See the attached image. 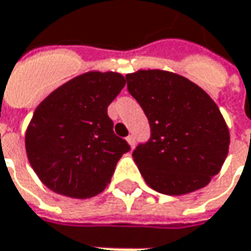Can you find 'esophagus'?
<instances>
[{
	"instance_id": "1",
	"label": "esophagus",
	"mask_w": 251,
	"mask_h": 251,
	"mask_svg": "<svg viewBox=\"0 0 251 251\" xmlns=\"http://www.w3.org/2000/svg\"><path fill=\"white\" fill-rule=\"evenodd\" d=\"M126 140H127V143L130 144V147L133 149L134 147V144H136V139H134V136L133 134H129L127 137H126Z\"/></svg>"
}]
</instances>
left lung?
Masks as SVG:
<instances>
[{
  "label": "left lung",
  "mask_w": 251,
  "mask_h": 251,
  "mask_svg": "<svg viewBox=\"0 0 251 251\" xmlns=\"http://www.w3.org/2000/svg\"><path fill=\"white\" fill-rule=\"evenodd\" d=\"M126 82L150 124V139L132 154L146 183L164 195L204 187L228 155L229 130L217 104L197 84L165 71H139Z\"/></svg>",
  "instance_id": "left-lung-1"
}]
</instances>
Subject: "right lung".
<instances>
[{"mask_svg": "<svg viewBox=\"0 0 251 251\" xmlns=\"http://www.w3.org/2000/svg\"><path fill=\"white\" fill-rule=\"evenodd\" d=\"M115 72H89L52 91L36 108L26 152L40 180L58 195L86 199L102 192L130 150L114 133L108 105L125 86Z\"/></svg>", "mask_w": 251, "mask_h": 251, "instance_id": "add662e5", "label": "right lung"}]
</instances>
